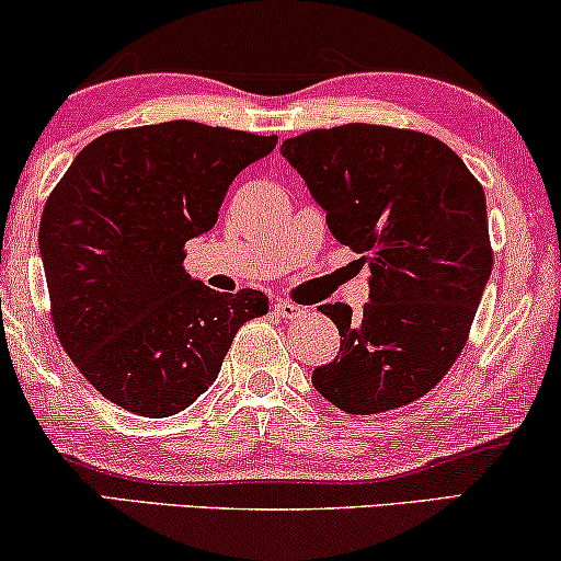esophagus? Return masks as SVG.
I'll return each mask as SVG.
<instances>
[{
	"instance_id": "34e87169",
	"label": "esophagus",
	"mask_w": 561,
	"mask_h": 561,
	"mask_svg": "<svg viewBox=\"0 0 561 561\" xmlns=\"http://www.w3.org/2000/svg\"><path fill=\"white\" fill-rule=\"evenodd\" d=\"M275 311H278V314L286 317V319H296V317L304 314V307H298V304H290V301H286V298H278V301H275Z\"/></svg>"
}]
</instances>
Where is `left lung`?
Segmentation results:
<instances>
[{
  "label": "left lung",
  "instance_id": "8db88e82",
  "mask_svg": "<svg viewBox=\"0 0 561 561\" xmlns=\"http://www.w3.org/2000/svg\"><path fill=\"white\" fill-rule=\"evenodd\" d=\"M280 154L324 208L332 237L370 271L363 314L319 307L337 324L340 353L311 383L351 414L414 402L463 351L490 280L482 185L420 130L347 123L286 138Z\"/></svg>",
  "mask_w": 561,
  "mask_h": 561
}]
</instances>
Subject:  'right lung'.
<instances>
[{"label": "right lung", "mask_w": 561, "mask_h": 561, "mask_svg": "<svg viewBox=\"0 0 561 561\" xmlns=\"http://www.w3.org/2000/svg\"><path fill=\"white\" fill-rule=\"evenodd\" d=\"M278 136L193 121L123 128L79 151L41 216L58 343L123 410L170 417L208 391L263 290L218 294L185 273L183 247L214 229L247 164Z\"/></svg>", "instance_id": "add662e5"}]
</instances>
